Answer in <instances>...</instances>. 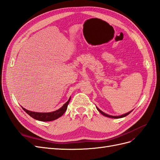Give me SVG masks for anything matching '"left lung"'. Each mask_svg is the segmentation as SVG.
<instances>
[{
    "mask_svg": "<svg viewBox=\"0 0 160 160\" xmlns=\"http://www.w3.org/2000/svg\"><path fill=\"white\" fill-rule=\"evenodd\" d=\"M97 108V107H96ZM97 109H98V110L99 111V112L102 114L103 115H105V116H106V117H108V118H114V119H118V118H124V117H125V116H127L128 115H129L131 112H132V111H129V112H128V113H125V114H123V115H119V116H112V115H108V114H106V113H105L104 112H103L102 111H101L99 108H97Z\"/></svg>",
    "mask_w": 160,
    "mask_h": 160,
    "instance_id": "1",
    "label": "left lung"
}]
</instances>
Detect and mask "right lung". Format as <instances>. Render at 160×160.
Instances as JSON below:
<instances>
[{
  "label": "right lung",
  "mask_w": 160,
  "mask_h": 160,
  "mask_svg": "<svg viewBox=\"0 0 160 160\" xmlns=\"http://www.w3.org/2000/svg\"><path fill=\"white\" fill-rule=\"evenodd\" d=\"M71 98L67 101V102L62 105L60 109L58 110H56L55 111L50 113H38V112H34V111H28L25 108H22V109L25 111V112L29 115L31 117L34 118L35 119L41 121V122H50V121H53L55 119H57L61 116L63 115V113L65 112V111L67 109V106L69 103Z\"/></svg>",
  "instance_id": "right-lung-1"
}]
</instances>
